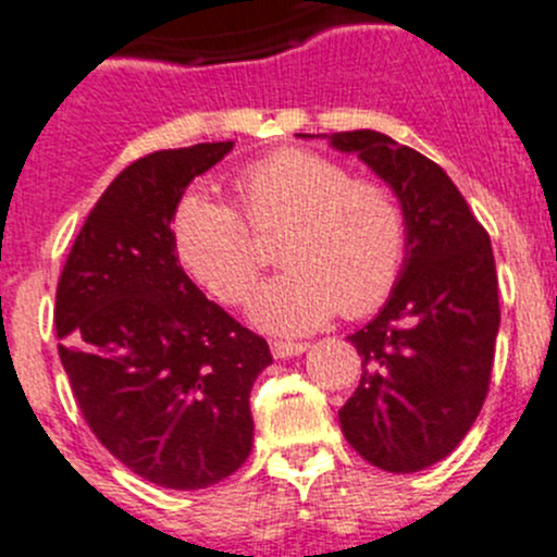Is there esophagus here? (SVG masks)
I'll list each match as a JSON object with an SVG mask.
<instances>
[{"instance_id":"obj_1","label":"esophagus","mask_w":557,"mask_h":557,"mask_svg":"<svg viewBox=\"0 0 557 557\" xmlns=\"http://www.w3.org/2000/svg\"><path fill=\"white\" fill-rule=\"evenodd\" d=\"M310 349V343H296V341H274L272 343V355L277 360H290V357H299L302 351Z\"/></svg>"}]
</instances>
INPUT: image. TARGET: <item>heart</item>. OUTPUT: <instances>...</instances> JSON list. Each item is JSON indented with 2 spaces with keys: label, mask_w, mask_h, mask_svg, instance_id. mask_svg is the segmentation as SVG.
<instances>
[{
  "label": "heart",
  "mask_w": 557,
  "mask_h": 557,
  "mask_svg": "<svg viewBox=\"0 0 557 557\" xmlns=\"http://www.w3.org/2000/svg\"><path fill=\"white\" fill-rule=\"evenodd\" d=\"M252 231H285L277 277L249 302V319L274 335H305L335 313L362 315L393 290L407 258V216L389 186L355 178L346 164L288 148L236 175ZM173 236L186 272L216 299L244 302L263 252L238 211L208 191L175 208Z\"/></svg>",
  "instance_id": "obj_1"
}]
</instances>
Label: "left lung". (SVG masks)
<instances>
[{"instance_id": "1", "label": "left lung", "mask_w": 557, "mask_h": 557, "mask_svg": "<svg viewBox=\"0 0 557 557\" xmlns=\"http://www.w3.org/2000/svg\"><path fill=\"white\" fill-rule=\"evenodd\" d=\"M326 139L368 164L407 216V258L389 299L349 335L362 379L337 412L343 436L379 470H425L465 440L490 389L500 330L492 242L423 153L371 128Z\"/></svg>"}]
</instances>
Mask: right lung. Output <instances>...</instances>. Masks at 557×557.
<instances>
[{"label":"right lung","instance_id":"add662e5","mask_svg":"<svg viewBox=\"0 0 557 557\" xmlns=\"http://www.w3.org/2000/svg\"><path fill=\"white\" fill-rule=\"evenodd\" d=\"M233 143L156 150L92 206L60 285V360L98 443L164 490H206L252 450L249 389L272 351L186 277L170 231Z\"/></svg>","mask_w":557,"mask_h":557}]
</instances>
